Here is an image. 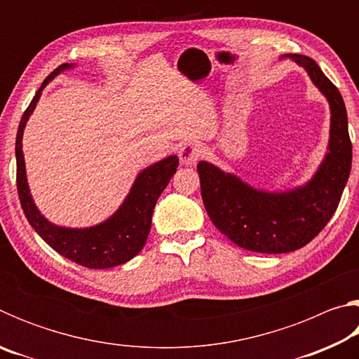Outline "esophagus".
<instances>
[{"label":"esophagus","mask_w":359,"mask_h":359,"mask_svg":"<svg viewBox=\"0 0 359 359\" xmlns=\"http://www.w3.org/2000/svg\"><path fill=\"white\" fill-rule=\"evenodd\" d=\"M179 158L182 165H196L199 158H201V149H199L198 144L194 142H185L180 145L179 149Z\"/></svg>","instance_id":"1"}]
</instances>
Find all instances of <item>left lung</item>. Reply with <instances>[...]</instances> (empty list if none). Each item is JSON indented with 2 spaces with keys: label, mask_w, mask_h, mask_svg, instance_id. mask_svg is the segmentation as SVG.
I'll return each instance as SVG.
<instances>
[{
  "label": "left lung",
  "mask_w": 359,
  "mask_h": 359,
  "mask_svg": "<svg viewBox=\"0 0 359 359\" xmlns=\"http://www.w3.org/2000/svg\"><path fill=\"white\" fill-rule=\"evenodd\" d=\"M287 57L309 72L331 106L330 151L313 179L293 191L266 193L208 161L198 163L201 196L212 223L236 245L258 253L294 252L318 236L337 209L351 169L342 95L312 58Z\"/></svg>",
  "instance_id": "8db88e82"
}]
</instances>
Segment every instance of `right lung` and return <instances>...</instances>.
<instances>
[{"label": "right lung", "instance_id": "1", "mask_svg": "<svg viewBox=\"0 0 359 359\" xmlns=\"http://www.w3.org/2000/svg\"><path fill=\"white\" fill-rule=\"evenodd\" d=\"M71 66L72 65H62L50 72L22 115L15 139L17 191H19L23 214L36 233L46 241V244L50 245L60 255H63L65 258L88 267V269H107V267L126 263L142 250L150 233L151 214H154L155 204L161 191L168 187L174 172L177 171L179 158L171 155L144 169L137 175L135 185H133L128 198L125 199L121 208L109 220L98 224V226L71 229L60 228L47 222L36 209L28 190L25 161H23L22 151V136L27 120L39 100L42 88L57 74L66 68H71Z\"/></svg>", "mask_w": 359, "mask_h": 359}]
</instances>
